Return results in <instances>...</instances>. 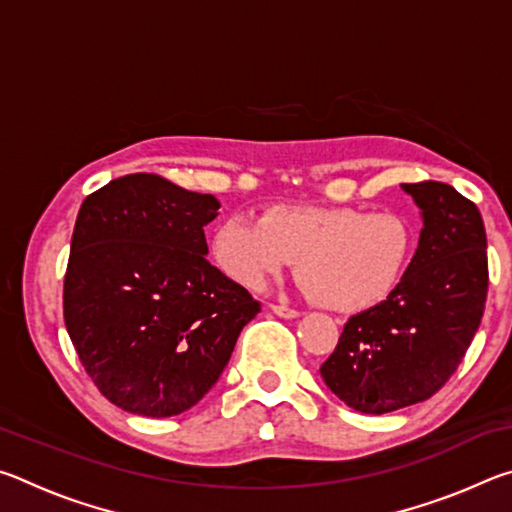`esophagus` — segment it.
Wrapping results in <instances>:
<instances>
[{
    "label": "esophagus",
    "mask_w": 512,
    "mask_h": 512,
    "mask_svg": "<svg viewBox=\"0 0 512 512\" xmlns=\"http://www.w3.org/2000/svg\"><path fill=\"white\" fill-rule=\"evenodd\" d=\"M268 309H271L273 314L280 316V318H298V316H300V311L291 309V307H287V305H268Z\"/></svg>",
    "instance_id": "esophagus-1"
}]
</instances>
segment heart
<instances>
[{"label":"heart","mask_w":512,"mask_h":512,"mask_svg":"<svg viewBox=\"0 0 512 512\" xmlns=\"http://www.w3.org/2000/svg\"><path fill=\"white\" fill-rule=\"evenodd\" d=\"M216 266L246 289H264L296 264L318 305L359 314L397 289L413 255L411 223L352 205H275L228 216L212 237Z\"/></svg>","instance_id":"b5f03b06"}]
</instances>
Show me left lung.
<instances>
[{
  "mask_svg": "<svg viewBox=\"0 0 512 512\" xmlns=\"http://www.w3.org/2000/svg\"><path fill=\"white\" fill-rule=\"evenodd\" d=\"M422 210L420 244L397 289L352 316L320 366L354 411L381 415L429 400L447 384L481 325L488 253L479 207L452 185H402Z\"/></svg>",
  "mask_w": 512,
  "mask_h": 512,
  "instance_id": "8db88e82",
  "label": "left lung"
}]
</instances>
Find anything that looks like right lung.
<instances>
[{
  "label": "right lung",
  "mask_w": 512,
  "mask_h": 512,
  "mask_svg": "<svg viewBox=\"0 0 512 512\" xmlns=\"http://www.w3.org/2000/svg\"><path fill=\"white\" fill-rule=\"evenodd\" d=\"M219 201L158 173L110 180L85 198L63 316L101 395L144 418L192 409L228 366L262 305L207 262Z\"/></svg>",
  "instance_id": "obj_1"
}]
</instances>
